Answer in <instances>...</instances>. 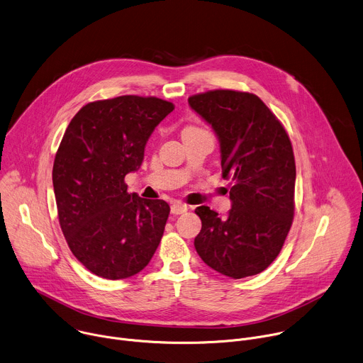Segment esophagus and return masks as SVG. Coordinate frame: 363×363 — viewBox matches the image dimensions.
<instances>
[{
	"instance_id": "esophagus-1",
	"label": "esophagus",
	"mask_w": 363,
	"mask_h": 363,
	"mask_svg": "<svg viewBox=\"0 0 363 363\" xmlns=\"http://www.w3.org/2000/svg\"><path fill=\"white\" fill-rule=\"evenodd\" d=\"M187 211V206L186 204H183V203H180V201H176V203H173L172 204V214H183V213H186Z\"/></svg>"
}]
</instances>
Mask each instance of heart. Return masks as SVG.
<instances>
[{"label": "heart", "instance_id": "b5f03b06", "mask_svg": "<svg viewBox=\"0 0 363 363\" xmlns=\"http://www.w3.org/2000/svg\"><path fill=\"white\" fill-rule=\"evenodd\" d=\"M189 130H196V128H189Z\"/></svg>", "mask_w": 363, "mask_h": 363}]
</instances>
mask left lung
Listing matches in <instances>:
<instances>
[{"label":"left lung","instance_id":"left-lung-1","mask_svg":"<svg viewBox=\"0 0 363 363\" xmlns=\"http://www.w3.org/2000/svg\"><path fill=\"white\" fill-rule=\"evenodd\" d=\"M220 144L225 179H232L226 217L207 206L194 211L201 230L194 247L225 276L263 272L280 253L295 214L296 166L292 143L276 116L255 94L214 90L189 97Z\"/></svg>","mask_w":363,"mask_h":363}]
</instances>
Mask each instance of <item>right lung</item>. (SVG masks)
<instances>
[{
    "mask_svg": "<svg viewBox=\"0 0 363 363\" xmlns=\"http://www.w3.org/2000/svg\"><path fill=\"white\" fill-rule=\"evenodd\" d=\"M174 106L121 96L86 104L69 121L52 167L58 220L69 250L91 273L125 279L152 260L170 207L128 193L146 144Z\"/></svg>",
    "mask_w": 363,
    "mask_h": 363,
    "instance_id": "obj_1",
    "label": "right lung"
}]
</instances>
